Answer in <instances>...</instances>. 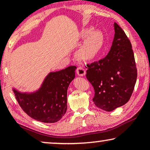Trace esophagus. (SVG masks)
<instances>
[{"instance_id":"34e87169","label":"esophagus","mask_w":150,"mask_h":150,"mask_svg":"<svg viewBox=\"0 0 150 150\" xmlns=\"http://www.w3.org/2000/svg\"><path fill=\"white\" fill-rule=\"evenodd\" d=\"M86 70L83 67H79L77 69V74L78 76H80V77H83L86 75Z\"/></svg>"}]
</instances>
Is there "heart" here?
I'll return each instance as SVG.
<instances>
[{"mask_svg": "<svg viewBox=\"0 0 150 150\" xmlns=\"http://www.w3.org/2000/svg\"><path fill=\"white\" fill-rule=\"evenodd\" d=\"M81 35L83 38H87L80 47L78 53L84 60H94L102 50L104 41L103 34L99 30L92 31V28H88L83 30Z\"/></svg>", "mask_w": 150, "mask_h": 150, "instance_id": "heart-1", "label": "heart"}]
</instances>
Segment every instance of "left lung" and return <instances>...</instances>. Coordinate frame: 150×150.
I'll use <instances>...</instances> for the list:
<instances>
[{
	"label": "left lung",
	"instance_id": "obj_1",
	"mask_svg": "<svg viewBox=\"0 0 150 150\" xmlns=\"http://www.w3.org/2000/svg\"><path fill=\"white\" fill-rule=\"evenodd\" d=\"M113 26L114 38L108 54L88 64L86 71V77L95 92L93 102L106 111L114 110L129 100L137 77L131 43L116 23Z\"/></svg>",
	"mask_w": 150,
	"mask_h": 150
}]
</instances>
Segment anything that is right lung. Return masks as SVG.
Instances as JSON below:
<instances>
[{"instance_id": "add662e5", "label": "right lung", "mask_w": 150, "mask_h": 150, "mask_svg": "<svg viewBox=\"0 0 150 150\" xmlns=\"http://www.w3.org/2000/svg\"><path fill=\"white\" fill-rule=\"evenodd\" d=\"M75 66L50 72L39 88L22 92L13 88L19 105L33 119L44 123H55L61 120L67 109V90L75 77Z\"/></svg>"}]
</instances>
